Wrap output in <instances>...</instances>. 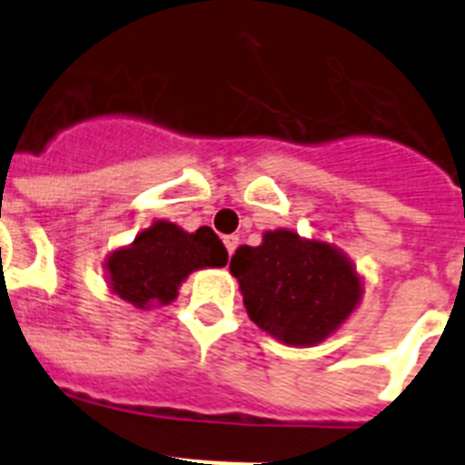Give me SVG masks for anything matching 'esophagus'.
<instances>
[{
  "label": "esophagus",
  "mask_w": 465,
  "mask_h": 465,
  "mask_svg": "<svg viewBox=\"0 0 465 465\" xmlns=\"http://www.w3.org/2000/svg\"><path fill=\"white\" fill-rule=\"evenodd\" d=\"M223 244H225V249H228V256H232V253H235V249H237V244H240V237H237V235H225L223 237Z\"/></svg>",
  "instance_id": "esophagus-1"
}]
</instances>
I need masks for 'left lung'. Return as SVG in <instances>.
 <instances>
[{
	"instance_id": "1",
	"label": "left lung",
	"mask_w": 465,
	"mask_h": 465,
	"mask_svg": "<svg viewBox=\"0 0 465 465\" xmlns=\"http://www.w3.org/2000/svg\"><path fill=\"white\" fill-rule=\"evenodd\" d=\"M246 314L289 347H314L344 326L361 305L365 283L351 258L326 240L295 230H265L258 246L230 258Z\"/></svg>"
}]
</instances>
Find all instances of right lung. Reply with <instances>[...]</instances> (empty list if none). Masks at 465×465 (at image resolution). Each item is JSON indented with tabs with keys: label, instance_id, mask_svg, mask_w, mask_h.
I'll return each instance as SVG.
<instances>
[{
	"label": "right lung",
	"instance_id": "obj_1",
	"mask_svg": "<svg viewBox=\"0 0 465 465\" xmlns=\"http://www.w3.org/2000/svg\"><path fill=\"white\" fill-rule=\"evenodd\" d=\"M228 252L212 228L188 232L172 221H153L130 244L118 246L102 268L114 295L137 310L174 302L188 274L223 268Z\"/></svg>",
	"mask_w": 465,
	"mask_h": 465
}]
</instances>
